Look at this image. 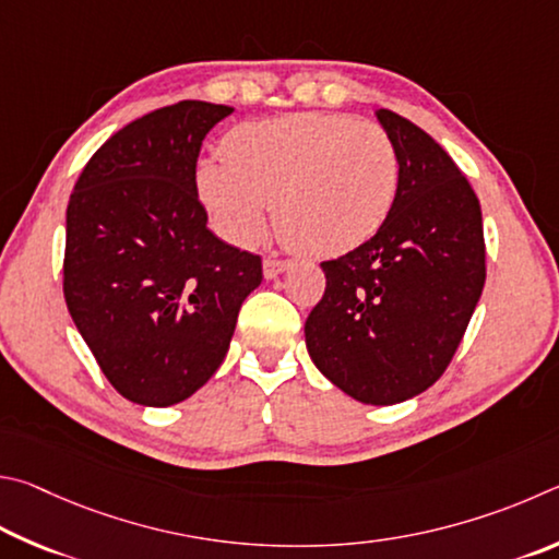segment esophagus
I'll return each mask as SVG.
<instances>
[{"mask_svg": "<svg viewBox=\"0 0 559 559\" xmlns=\"http://www.w3.org/2000/svg\"><path fill=\"white\" fill-rule=\"evenodd\" d=\"M289 264H292L289 260L264 258V260H262V272H264V277H267V280H274V277H277V274L289 270Z\"/></svg>", "mask_w": 559, "mask_h": 559, "instance_id": "esophagus-1", "label": "esophagus"}]
</instances>
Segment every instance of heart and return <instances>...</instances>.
Masks as SVG:
<instances>
[{"mask_svg":"<svg viewBox=\"0 0 559 559\" xmlns=\"http://www.w3.org/2000/svg\"><path fill=\"white\" fill-rule=\"evenodd\" d=\"M195 191L215 230L238 248L260 242L274 203L282 240L331 258L383 228L400 191V154L376 122L282 115L235 127L223 162L195 166Z\"/></svg>","mask_w":559,"mask_h":559,"instance_id":"b5f03b06","label":"heart"}]
</instances>
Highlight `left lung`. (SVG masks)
Masks as SVG:
<instances>
[{
	"instance_id": "left-lung-1",
	"label": "left lung",
	"mask_w": 559,
	"mask_h": 559,
	"mask_svg": "<svg viewBox=\"0 0 559 559\" xmlns=\"http://www.w3.org/2000/svg\"><path fill=\"white\" fill-rule=\"evenodd\" d=\"M400 154V191L373 238L321 262L326 292L305 324L314 366L364 405L425 393L462 344L486 282L481 205L425 130L376 110Z\"/></svg>"
}]
</instances>
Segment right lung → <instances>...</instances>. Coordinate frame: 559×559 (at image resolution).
Returning <instances> with one entry per match:
<instances>
[{
	"instance_id": "1",
	"label": "right lung",
	"mask_w": 559,
	"mask_h": 559,
	"mask_svg": "<svg viewBox=\"0 0 559 559\" xmlns=\"http://www.w3.org/2000/svg\"><path fill=\"white\" fill-rule=\"evenodd\" d=\"M233 107L183 100L115 132L66 211L63 295L112 388L169 407L209 383L228 354L258 254L209 230L195 159Z\"/></svg>"
}]
</instances>
